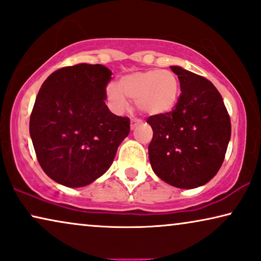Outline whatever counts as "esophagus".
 I'll use <instances>...</instances> for the list:
<instances>
[{
	"mask_svg": "<svg viewBox=\"0 0 261 261\" xmlns=\"http://www.w3.org/2000/svg\"><path fill=\"white\" fill-rule=\"evenodd\" d=\"M138 124H141V119H137V118H134V119H131V128H135Z\"/></svg>",
	"mask_w": 261,
	"mask_h": 261,
	"instance_id": "obj_1",
	"label": "esophagus"
}]
</instances>
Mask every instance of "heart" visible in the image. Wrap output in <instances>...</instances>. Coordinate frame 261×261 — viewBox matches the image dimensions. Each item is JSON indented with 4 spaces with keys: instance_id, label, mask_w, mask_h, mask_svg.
Listing matches in <instances>:
<instances>
[{
    "instance_id": "obj_1",
    "label": "heart",
    "mask_w": 261,
    "mask_h": 261,
    "mask_svg": "<svg viewBox=\"0 0 261 261\" xmlns=\"http://www.w3.org/2000/svg\"><path fill=\"white\" fill-rule=\"evenodd\" d=\"M180 94L178 77L169 70L137 71L123 76L114 85L107 86L106 96L117 111L127 107L125 96L137 102L138 109L148 116H161L174 109Z\"/></svg>"
}]
</instances>
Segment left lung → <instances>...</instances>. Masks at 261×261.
<instances>
[{
    "mask_svg": "<svg viewBox=\"0 0 261 261\" xmlns=\"http://www.w3.org/2000/svg\"><path fill=\"white\" fill-rule=\"evenodd\" d=\"M181 94L171 112L150 116L149 160L155 174L179 189L209 182L220 171L231 135L223 99L209 80L180 67Z\"/></svg>",
    "mask_w": 261,
    "mask_h": 261,
    "instance_id": "8db88e82",
    "label": "left lung"
}]
</instances>
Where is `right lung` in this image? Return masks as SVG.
<instances>
[{"label": "right lung", "mask_w": 261, "mask_h": 261, "mask_svg": "<svg viewBox=\"0 0 261 261\" xmlns=\"http://www.w3.org/2000/svg\"><path fill=\"white\" fill-rule=\"evenodd\" d=\"M110 69L76 64L52 72L41 85L30 118L38 162L56 182L89 185L112 165L130 133V119L110 112Z\"/></svg>", "instance_id": "add662e5"}]
</instances>
